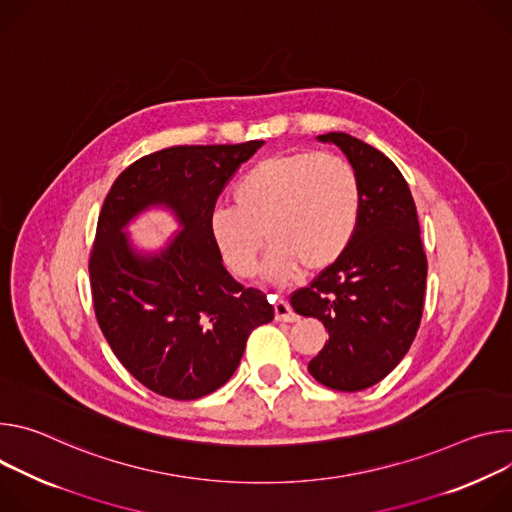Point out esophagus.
Segmentation results:
<instances>
[{"mask_svg":"<svg viewBox=\"0 0 512 512\" xmlns=\"http://www.w3.org/2000/svg\"><path fill=\"white\" fill-rule=\"evenodd\" d=\"M274 315H276V321H297L299 315L291 309V305L285 301V299H274Z\"/></svg>","mask_w":512,"mask_h":512,"instance_id":"1","label":"esophagus"}]
</instances>
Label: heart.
<instances>
[{"instance_id": "1", "label": "heart", "mask_w": 512, "mask_h": 512, "mask_svg": "<svg viewBox=\"0 0 512 512\" xmlns=\"http://www.w3.org/2000/svg\"><path fill=\"white\" fill-rule=\"evenodd\" d=\"M232 205L211 213L213 246L240 278L264 270L274 282L319 272L352 244L362 209L356 168L331 152H280L252 164L232 189Z\"/></svg>"}]
</instances>
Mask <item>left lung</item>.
Listing matches in <instances>:
<instances>
[{
	"label": "left lung",
	"mask_w": 512,
	"mask_h": 512,
	"mask_svg": "<svg viewBox=\"0 0 512 512\" xmlns=\"http://www.w3.org/2000/svg\"><path fill=\"white\" fill-rule=\"evenodd\" d=\"M319 140L342 148L356 168L360 221L348 250L297 289L291 307L329 333L309 362L311 376L356 392L380 382L409 352L423 317L427 256L411 189L394 162L344 132Z\"/></svg>",
	"instance_id": "1"
}]
</instances>
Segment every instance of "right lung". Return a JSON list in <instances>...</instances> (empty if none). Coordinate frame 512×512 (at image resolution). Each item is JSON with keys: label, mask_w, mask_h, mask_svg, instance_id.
Segmentation results:
<instances>
[{"label": "right lung", "mask_w": 512, "mask_h": 512, "mask_svg": "<svg viewBox=\"0 0 512 512\" xmlns=\"http://www.w3.org/2000/svg\"><path fill=\"white\" fill-rule=\"evenodd\" d=\"M262 144L162 148L132 162L103 201L89 254L93 311L124 368L160 396L195 401L223 386L248 335L274 319L266 293L227 272L209 234L219 193ZM156 202L186 230L160 257L140 259L121 227Z\"/></svg>", "instance_id": "obj_1"}]
</instances>
